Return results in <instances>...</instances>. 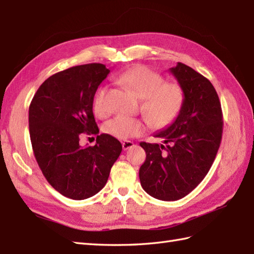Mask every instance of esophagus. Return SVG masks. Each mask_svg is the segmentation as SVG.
<instances>
[{
	"mask_svg": "<svg viewBox=\"0 0 254 254\" xmlns=\"http://www.w3.org/2000/svg\"><path fill=\"white\" fill-rule=\"evenodd\" d=\"M133 146H134V143L131 142V141H124V142L122 143V148H123V150H127L128 148H131V147H133Z\"/></svg>",
	"mask_w": 254,
	"mask_h": 254,
	"instance_id": "1",
	"label": "esophagus"
}]
</instances>
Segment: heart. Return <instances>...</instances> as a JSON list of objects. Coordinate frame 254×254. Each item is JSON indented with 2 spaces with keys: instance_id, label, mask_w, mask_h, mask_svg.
I'll list each match as a JSON object with an SVG mask.
<instances>
[{
  "instance_id": "heart-1",
  "label": "heart",
  "mask_w": 254,
  "mask_h": 254,
  "mask_svg": "<svg viewBox=\"0 0 254 254\" xmlns=\"http://www.w3.org/2000/svg\"><path fill=\"white\" fill-rule=\"evenodd\" d=\"M118 82L142 100L141 110L154 127L161 128L170 124L185 104V91L179 84L165 83L159 73L146 66L128 68L118 77ZM106 91V87H100L94 96L93 108L99 117L109 113L105 100ZM102 130L112 137L127 139L141 135L146 130V123L141 119L120 115L107 121Z\"/></svg>"
}]
</instances>
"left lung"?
Masks as SVG:
<instances>
[{"mask_svg":"<svg viewBox=\"0 0 254 254\" xmlns=\"http://www.w3.org/2000/svg\"><path fill=\"white\" fill-rule=\"evenodd\" d=\"M170 73L185 91V104L169 127L154 134L163 144L139 143L146 153L139 181L145 192L161 201H177L198 186L223 134L222 106L212 83L180 62Z\"/></svg>","mask_w":254,"mask_h":254,"instance_id":"left-lung-1","label":"left lung"}]
</instances>
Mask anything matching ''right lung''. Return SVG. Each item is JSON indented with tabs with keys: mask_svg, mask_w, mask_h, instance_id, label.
Wrapping results in <instances>:
<instances>
[{
	"mask_svg": "<svg viewBox=\"0 0 254 254\" xmlns=\"http://www.w3.org/2000/svg\"><path fill=\"white\" fill-rule=\"evenodd\" d=\"M110 69L100 63L73 66L46 79L29 106V134L38 165L62 195L85 199L106 186L122 145L108 134L94 147L79 145L81 134L99 133L93 113L98 86Z\"/></svg>",
	"mask_w": 254,
	"mask_h": 254,
	"instance_id": "add662e5",
	"label": "right lung"
}]
</instances>
